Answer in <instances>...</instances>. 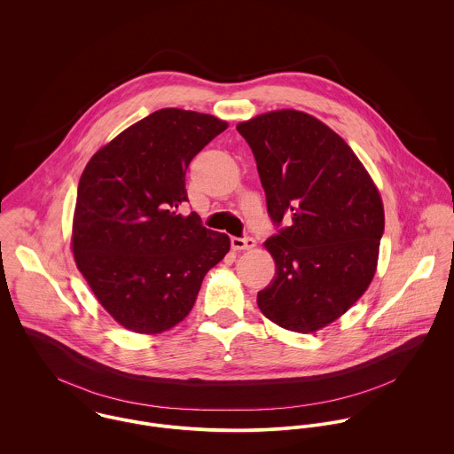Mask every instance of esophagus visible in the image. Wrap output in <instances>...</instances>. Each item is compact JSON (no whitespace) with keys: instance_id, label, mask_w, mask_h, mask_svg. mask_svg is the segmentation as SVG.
Returning <instances> with one entry per match:
<instances>
[{"instance_id":"obj_1","label":"esophagus","mask_w":454,"mask_h":454,"mask_svg":"<svg viewBox=\"0 0 454 454\" xmlns=\"http://www.w3.org/2000/svg\"><path fill=\"white\" fill-rule=\"evenodd\" d=\"M231 245L234 250L241 252V250H252L255 247V239L254 238H232Z\"/></svg>"}]
</instances>
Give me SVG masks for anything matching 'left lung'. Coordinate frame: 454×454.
Segmentation results:
<instances>
[{
  "label": "left lung",
  "instance_id": "8db88e82",
  "mask_svg": "<svg viewBox=\"0 0 454 454\" xmlns=\"http://www.w3.org/2000/svg\"><path fill=\"white\" fill-rule=\"evenodd\" d=\"M257 160L267 213L279 229L263 247L276 276L260 290L265 318L309 333L344 315L371 285L385 209L348 143L304 112L238 124Z\"/></svg>",
  "mask_w": 454,
  "mask_h": 454
}]
</instances>
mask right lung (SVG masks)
Segmentation results:
<instances>
[{
    "label": "right lung",
    "instance_id": "1",
    "mask_svg": "<svg viewBox=\"0 0 454 454\" xmlns=\"http://www.w3.org/2000/svg\"><path fill=\"white\" fill-rule=\"evenodd\" d=\"M227 122L164 108L98 150L85 166L73 216L71 248L101 306L122 326L159 333L194 308L206 272L231 250L192 211L185 173Z\"/></svg>",
    "mask_w": 454,
    "mask_h": 454
}]
</instances>
